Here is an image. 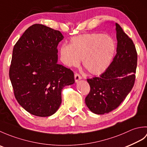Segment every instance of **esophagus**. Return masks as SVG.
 <instances>
[{
  "instance_id": "1",
  "label": "esophagus",
  "mask_w": 147,
  "mask_h": 147,
  "mask_svg": "<svg viewBox=\"0 0 147 147\" xmlns=\"http://www.w3.org/2000/svg\"><path fill=\"white\" fill-rule=\"evenodd\" d=\"M82 79V76H81L78 74H74V80H75V82L77 83L78 82V81Z\"/></svg>"
}]
</instances>
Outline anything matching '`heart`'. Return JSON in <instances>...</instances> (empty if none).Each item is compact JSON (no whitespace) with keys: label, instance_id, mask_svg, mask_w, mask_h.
<instances>
[{"label":"heart","instance_id":"1","mask_svg":"<svg viewBox=\"0 0 147 147\" xmlns=\"http://www.w3.org/2000/svg\"><path fill=\"white\" fill-rule=\"evenodd\" d=\"M116 45L112 36L102 33H86L74 36L69 45L60 48L62 62L68 67H76L83 59V65L93 75H99L107 69L113 59Z\"/></svg>","mask_w":147,"mask_h":147}]
</instances>
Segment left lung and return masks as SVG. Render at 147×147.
Returning <instances> with one entry per match:
<instances>
[{
  "label": "left lung",
  "instance_id": "left-lung-1",
  "mask_svg": "<svg viewBox=\"0 0 147 147\" xmlns=\"http://www.w3.org/2000/svg\"><path fill=\"white\" fill-rule=\"evenodd\" d=\"M117 54L99 77L87 79L90 92L85 104L93 113L104 114L117 108L133 88L137 66V52L132 40L115 23Z\"/></svg>",
  "mask_w": 147,
  "mask_h": 147
}]
</instances>
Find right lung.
<instances>
[{
	"mask_svg": "<svg viewBox=\"0 0 147 147\" xmlns=\"http://www.w3.org/2000/svg\"><path fill=\"white\" fill-rule=\"evenodd\" d=\"M63 38L59 31L35 24L14 47L9 78L14 96L34 115L55 113L61 104L62 89L74 83L73 72L57 63V47Z\"/></svg>",
	"mask_w": 147,
	"mask_h": 147,
	"instance_id": "add662e5",
	"label": "right lung"
}]
</instances>
